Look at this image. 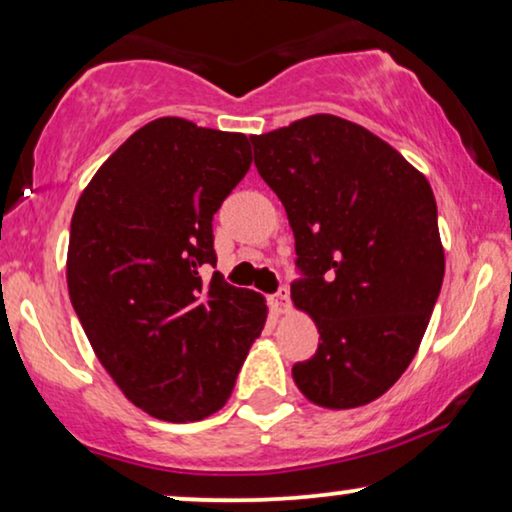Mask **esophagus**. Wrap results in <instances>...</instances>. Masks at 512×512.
I'll return each mask as SVG.
<instances>
[{
	"label": "esophagus",
	"instance_id": "1",
	"mask_svg": "<svg viewBox=\"0 0 512 512\" xmlns=\"http://www.w3.org/2000/svg\"><path fill=\"white\" fill-rule=\"evenodd\" d=\"M270 305H272V310H275V314H286V312H289V307H291L289 291L279 289L275 296L270 298Z\"/></svg>",
	"mask_w": 512,
	"mask_h": 512
}]
</instances>
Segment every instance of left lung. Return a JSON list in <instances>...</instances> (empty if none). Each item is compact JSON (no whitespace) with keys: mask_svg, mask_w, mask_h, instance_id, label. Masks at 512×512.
Returning a JSON list of instances; mask_svg holds the SVG:
<instances>
[{"mask_svg":"<svg viewBox=\"0 0 512 512\" xmlns=\"http://www.w3.org/2000/svg\"><path fill=\"white\" fill-rule=\"evenodd\" d=\"M254 163L296 237L291 300L319 331L293 366L307 401L349 410L380 398L415 359L445 275L429 181L359 123L314 114L251 135Z\"/></svg>","mask_w":512,"mask_h":512,"instance_id":"1","label":"left lung"}]
</instances>
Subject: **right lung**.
I'll list each match as a JSON object with an SVG mask.
<instances>
[{"label":"right lung","instance_id":"add662e5","mask_svg":"<svg viewBox=\"0 0 512 512\" xmlns=\"http://www.w3.org/2000/svg\"><path fill=\"white\" fill-rule=\"evenodd\" d=\"M251 165V137L163 116L125 139L76 202L67 289L90 347L123 396L172 424L233 394L268 305L216 265L212 216Z\"/></svg>","mask_w":512,"mask_h":512}]
</instances>
